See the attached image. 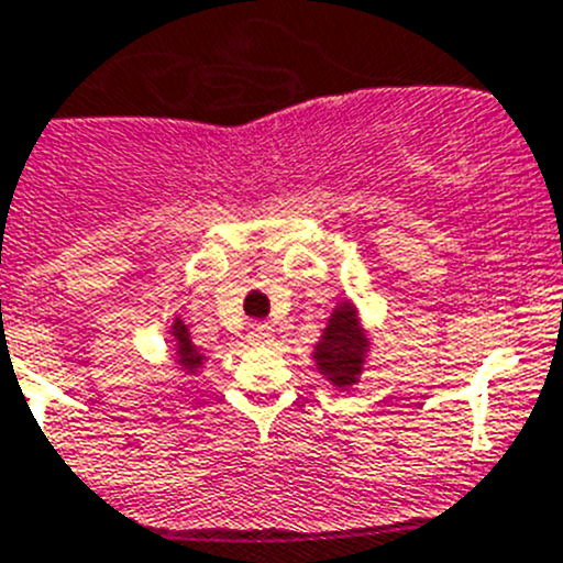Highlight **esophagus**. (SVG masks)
<instances>
[{"mask_svg":"<svg viewBox=\"0 0 563 563\" xmlns=\"http://www.w3.org/2000/svg\"><path fill=\"white\" fill-rule=\"evenodd\" d=\"M272 339H275V328L269 325V322H252L250 331H246V342L250 344H269Z\"/></svg>","mask_w":563,"mask_h":563,"instance_id":"34e87169","label":"esophagus"}]
</instances>
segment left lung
<instances>
[{"label":"left lung","instance_id":"8db88e82","mask_svg":"<svg viewBox=\"0 0 563 563\" xmlns=\"http://www.w3.org/2000/svg\"><path fill=\"white\" fill-rule=\"evenodd\" d=\"M369 353H373V336L362 322V311L353 300H339L319 333V342L313 344V367L333 389L344 393L358 384Z\"/></svg>","mask_w":563,"mask_h":563}]
</instances>
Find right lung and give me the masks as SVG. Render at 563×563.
Returning <instances> with one entry per match:
<instances>
[{"label":"right lung","instance_id":"right-lung-1","mask_svg":"<svg viewBox=\"0 0 563 563\" xmlns=\"http://www.w3.org/2000/svg\"><path fill=\"white\" fill-rule=\"evenodd\" d=\"M168 339H170V358H174L176 367H179L185 376H201V369L207 367L210 358H207V353L194 342V336H190L185 319H181L179 313H174V319H170Z\"/></svg>","mask_w":563,"mask_h":563}]
</instances>
